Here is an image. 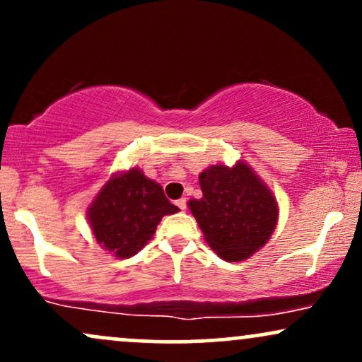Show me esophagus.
<instances>
[{
    "label": "esophagus",
    "mask_w": 362,
    "mask_h": 362,
    "mask_svg": "<svg viewBox=\"0 0 362 362\" xmlns=\"http://www.w3.org/2000/svg\"><path fill=\"white\" fill-rule=\"evenodd\" d=\"M177 206H178V207H180V209H182V211H185V209H187V199H185V197L178 199V201H177Z\"/></svg>",
    "instance_id": "esophagus-1"
}]
</instances>
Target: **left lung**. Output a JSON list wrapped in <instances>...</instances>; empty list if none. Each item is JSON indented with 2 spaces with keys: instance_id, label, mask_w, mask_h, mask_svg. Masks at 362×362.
I'll list each match as a JSON object with an SVG mask.
<instances>
[{
  "instance_id": "obj_1",
  "label": "left lung",
  "mask_w": 362,
  "mask_h": 362,
  "mask_svg": "<svg viewBox=\"0 0 362 362\" xmlns=\"http://www.w3.org/2000/svg\"><path fill=\"white\" fill-rule=\"evenodd\" d=\"M202 197L189 201L206 242L228 262L248 259L276 230L277 201L245 161L213 165L199 175Z\"/></svg>"
}]
</instances>
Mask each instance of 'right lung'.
<instances>
[{
    "label": "right lung",
    "instance_id": "obj_1",
    "mask_svg": "<svg viewBox=\"0 0 362 362\" xmlns=\"http://www.w3.org/2000/svg\"><path fill=\"white\" fill-rule=\"evenodd\" d=\"M177 211L160 184L131 168L102 187L88 207V223L102 248L129 259L153 238L161 218Z\"/></svg>",
    "mask_w": 362,
    "mask_h": 362
}]
</instances>
